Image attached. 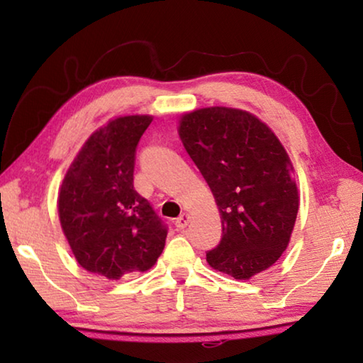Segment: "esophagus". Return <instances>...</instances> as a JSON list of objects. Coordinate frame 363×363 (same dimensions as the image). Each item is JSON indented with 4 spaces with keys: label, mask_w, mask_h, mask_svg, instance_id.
<instances>
[{
    "label": "esophagus",
    "mask_w": 363,
    "mask_h": 363,
    "mask_svg": "<svg viewBox=\"0 0 363 363\" xmlns=\"http://www.w3.org/2000/svg\"><path fill=\"white\" fill-rule=\"evenodd\" d=\"M189 220H190V216H189V214H187V213H182L181 216L176 219V227H177V229H179V230L186 229V227L189 225Z\"/></svg>",
    "instance_id": "obj_1"
}]
</instances>
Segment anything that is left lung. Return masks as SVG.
<instances>
[{"mask_svg":"<svg viewBox=\"0 0 363 363\" xmlns=\"http://www.w3.org/2000/svg\"><path fill=\"white\" fill-rule=\"evenodd\" d=\"M179 136L216 199L223 237L213 269L248 280L290 242L299 196L293 164L267 125L245 110L206 107L182 115Z\"/></svg>","mask_w":363,"mask_h":363,"instance_id":"8db88e82","label":"left lung"}]
</instances>
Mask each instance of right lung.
Wrapping results in <instances>:
<instances>
[{"instance_id": "add662e5", "label": "right lung", "mask_w": 363, "mask_h": 363, "mask_svg": "<svg viewBox=\"0 0 363 363\" xmlns=\"http://www.w3.org/2000/svg\"><path fill=\"white\" fill-rule=\"evenodd\" d=\"M149 115L120 116L91 134L67 171L59 219L79 266L118 280L157 262L168 229L134 189L139 139Z\"/></svg>"}]
</instances>
